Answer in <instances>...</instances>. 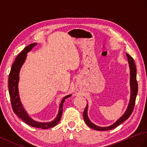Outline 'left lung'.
I'll return each instance as SVG.
<instances>
[{"instance_id":"left-lung-1","label":"left lung","mask_w":147,"mask_h":147,"mask_svg":"<svg viewBox=\"0 0 147 147\" xmlns=\"http://www.w3.org/2000/svg\"><path fill=\"white\" fill-rule=\"evenodd\" d=\"M127 56L128 61L129 63V69H130V87H131V97H130V100H129V105H128L127 111H126V112L125 113V114L123 115L118 120L116 121L114 124H113L112 125L108 127H100L94 125L93 123H91L89 120V118H88V115H87L88 107L86 106V107L85 108V110L83 112V118L86 125L90 128H93L94 129H96V130H99V131H107V130H110V129H114L117 127H118V125L121 124L123 122H124L125 120H127V119L130 117L133 111H134L136 97L138 93V83H137V81H136V66L133 57H131L127 53Z\"/></svg>"}]
</instances>
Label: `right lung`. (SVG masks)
<instances>
[{
	"instance_id": "obj_1",
	"label": "right lung",
	"mask_w": 147,
	"mask_h": 147,
	"mask_svg": "<svg viewBox=\"0 0 147 147\" xmlns=\"http://www.w3.org/2000/svg\"><path fill=\"white\" fill-rule=\"evenodd\" d=\"M37 45L36 43H33L27 46L24 49L22 52L19 54L18 56L16 57L15 61L13 62L11 72H10L9 76V91L11 98V102L12 110L16 115L18 116L19 118L24 121L26 124L31 126L32 127L40 128L42 129H47L52 128L56 126L58 122H59L61 118V116L63 113V107L64 101L65 99L71 96V94L64 97L61 102L59 106V113L57 116L54 120L49 123H39L34 121L32 119L30 118L28 115L27 114L26 111L23 108L22 105L20 103V99L19 96V91H18V82H19V74L20 67H21L22 64L27 56V53L29 52L34 47Z\"/></svg>"
}]
</instances>
